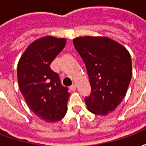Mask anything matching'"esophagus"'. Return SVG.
Returning <instances> with one entry per match:
<instances>
[{
    "instance_id": "1",
    "label": "esophagus",
    "mask_w": 146,
    "mask_h": 146,
    "mask_svg": "<svg viewBox=\"0 0 146 146\" xmlns=\"http://www.w3.org/2000/svg\"><path fill=\"white\" fill-rule=\"evenodd\" d=\"M70 89L71 91H73H73H75V90H76V84H72V85L70 87Z\"/></svg>"
}]
</instances>
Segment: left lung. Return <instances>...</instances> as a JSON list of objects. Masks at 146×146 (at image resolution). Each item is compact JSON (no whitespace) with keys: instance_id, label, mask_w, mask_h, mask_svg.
I'll list each match as a JSON object with an SVG mask.
<instances>
[{"instance_id":"left-lung-1","label":"left lung","mask_w":146,"mask_h":146,"mask_svg":"<svg viewBox=\"0 0 146 146\" xmlns=\"http://www.w3.org/2000/svg\"><path fill=\"white\" fill-rule=\"evenodd\" d=\"M73 45L85 63L91 84V95L84 99L88 110L107 115L125 97L132 76L131 55L123 46L108 37H76Z\"/></svg>"}]
</instances>
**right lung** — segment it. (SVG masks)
I'll use <instances>...</instances> for the list:
<instances>
[{"instance_id":"1","label":"right lung","mask_w":146,"mask_h":146,"mask_svg":"<svg viewBox=\"0 0 146 146\" xmlns=\"http://www.w3.org/2000/svg\"><path fill=\"white\" fill-rule=\"evenodd\" d=\"M66 43V39L51 36L38 39L28 46L18 63L21 93L33 113L46 122L59 121L67 112L69 89L50 68Z\"/></svg>"}]
</instances>
